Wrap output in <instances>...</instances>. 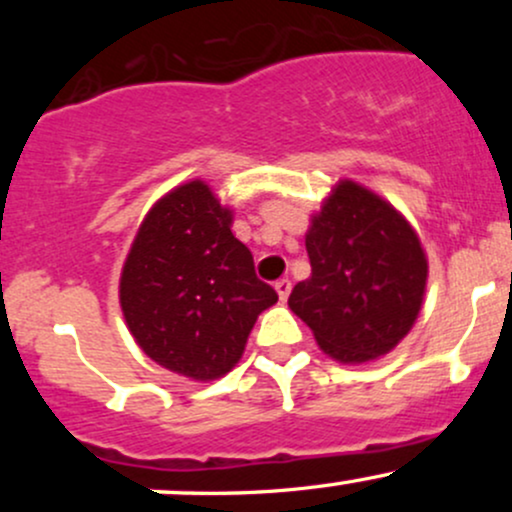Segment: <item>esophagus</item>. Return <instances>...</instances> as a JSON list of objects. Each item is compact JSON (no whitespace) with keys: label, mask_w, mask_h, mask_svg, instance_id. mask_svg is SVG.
<instances>
[{"label":"esophagus","mask_w":512,"mask_h":512,"mask_svg":"<svg viewBox=\"0 0 512 512\" xmlns=\"http://www.w3.org/2000/svg\"><path fill=\"white\" fill-rule=\"evenodd\" d=\"M274 289H276V293H279L281 301H286V298H289V293H291V281L289 279H279L274 284Z\"/></svg>","instance_id":"esophagus-1"}]
</instances>
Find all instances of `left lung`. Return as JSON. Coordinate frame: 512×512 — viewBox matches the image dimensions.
Instances as JSON below:
<instances>
[{"label":"left lung","mask_w":512,"mask_h":512,"mask_svg":"<svg viewBox=\"0 0 512 512\" xmlns=\"http://www.w3.org/2000/svg\"><path fill=\"white\" fill-rule=\"evenodd\" d=\"M305 250L313 274L293 286L289 305L320 349L344 363L395 349L419 315L428 274L409 223L344 180L313 219Z\"/></svg>","instance_id":"left-lung-1"}]
</instances>
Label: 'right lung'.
<instances>
[{
  "label": "right lung",
  "instance_id": "right-lung-1",
  "mask_svg": "<svg viewBox=\"0 0 512 512\" xmlns=\"http://www.w3.org/2000/svg\"><path fill=\"white\" fill-rule=\"evenodd\" d=\"M231 221L209 185L187 182L146 214L122 269L129 332L158 366L187 378L228 373L257 315L279 301Z\"/></svg>",
  "mask_w": 512,
  "mask_h": 512
}]
</instances>
